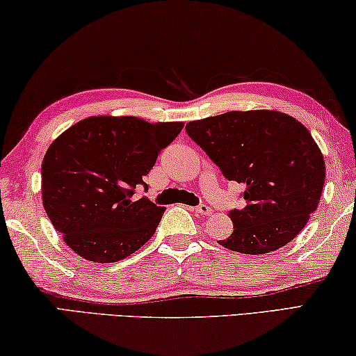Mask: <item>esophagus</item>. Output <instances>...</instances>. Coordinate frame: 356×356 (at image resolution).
<instances>
[{
    "label": "esophagus",
    "instance_id": "1",
    "mask_svg": "<svg viewBox=\"0 0 356 356\" xmlns=\"http://www.w3.org/2000/svg\"><path fill=\"white\" fill-rule=\"evenodd\" d=\"M191 211L196 212V213H200V216H204V217H206V216H211V213H212V209L209 207V206H206V204L191 207Z\"/></svg>",
    "mask_w": 356,
    "mask_h": 356
}]
</instances>
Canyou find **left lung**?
Masks as SVG:
<instances>
[{
  "label": "left lung",
  "mask_w": 356,
  "mask_h": 356,
  "mask_svg": "<svg viewBox=\"0 0 356 356\" xmlns=\"http://www.w3.org/2000/svg\"><path fill=\"white\" fill-rule=\"evenodd\" d=\"M188 136L245 187V206L229 212L225 249L264 255L301 233L318 207L325 160L309 129L279 111H231L187 123Z\"/></svg>",
  "instance_id": "left-lung-1"
}]
</instances>
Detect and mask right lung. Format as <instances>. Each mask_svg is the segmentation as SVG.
I'll return each instance as SVG.
<instances>
[{
	"instance_id": "obj_1",
	"label": "right lung",
	"mask_w": 356,
	"mask_h": 356,
	"mask_svg": "<svg viewBox=\"0 0 356 356\" xmlns=\"http://www.w3.org/2000/svg\"><path fill=\"white\" fill-rule=\"evenodd\" d=\"M182 128L184 122L95 115L50 144L42 160V204L72 252L115 263L155 234L165 207L134 201L133 193Z\"/></svg>"
}]
</instances>
